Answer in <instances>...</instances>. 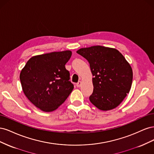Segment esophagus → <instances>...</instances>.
I'll use <instances>...</instances> for the list:
<instances>
[{
    "instance_id": "esophagus-1",
    "label": "esophagus",
    "mask_w": 154,
    "mask_h": 154,
    "mask_svg": "<svg viewBox=\"0 0 154 154\" xmlns=\"http://www.w3.org/2000/svg\"><path fill=\"white\" fill-rule=\"evenodd\" d=\"M81 85H82V82L79 81V82L76 83V86H77L78 87H81Z\"/></svg>"
}]
</instances>
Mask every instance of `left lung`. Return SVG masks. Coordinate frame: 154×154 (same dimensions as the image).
<instances>
[{
  "instance_id": "left-lung-1",
  "label": "left lung",
  "mask_w": 154,
  "mask_h": 154,
  "mask_svg": "<svg viewBox=\"0 0 154 154\" xmlns=\"http://www.w3.org/2000/svg\"><path fill=\"white\" fill-rule=\"evenodd\" d=\"M76 53L90 64L94 86L91 103L101 110L117 107L132 86V67L119 51L101 45L82 48Z\"/></svg>"
}]
</instances>
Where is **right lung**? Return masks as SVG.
Segmentation results:
<instances>
[{
    "mask_svg": "<svg viewBox=\"0 0 154 154\" xmlns=\"http://www.w3.org/2000/svg\"><path fill=\"white\" fill-rule=\"evenodd\" d=\"M70 51L52 52L31 58L20 74L23 92L31 103L44 112L58 109L71 94L74 85L66 69Z\"/></svg>",
    "mask_w": 154,
    "mask_h": 154,
    "instance_id": "1",
    "label": "right lung"
}]
</instances>
